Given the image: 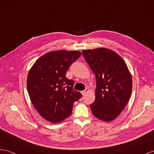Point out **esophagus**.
<instances>
[{"instance_id":"esophagus-1","label":"esophagus","mask_w":154,"mask_h":154,"mask_svg":"<svg viewBox=\"0 0 154 154\" xmlns=\"http://www.w3.org/2000/svg\"><path fill=\"white\" fill-rule=\"evenodd\" d=\"M88 91H89V89H88V88H86L85 90H84V91H82V94L83 95H85L86 93H87Z\"/></svg>"}]
</instances>
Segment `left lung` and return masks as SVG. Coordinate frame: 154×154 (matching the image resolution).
<instances>
[{"label": "left lung", "mask_w": 154, "mask_h": 154, "mask_svg": "<svg viewBox=\"0 0 154 154\" xmlns=\"http://www.w3.org/2000/svg\"><path fill=\"white\" fill-rule=\"evenodd\" d=\"M97 80L95 100L90 108L96 118L104 122L116 118L128 103L132 78L123 59L106 48L82 51Z\"/></svg>", "instance_id": "obj_1"}]
</instances>
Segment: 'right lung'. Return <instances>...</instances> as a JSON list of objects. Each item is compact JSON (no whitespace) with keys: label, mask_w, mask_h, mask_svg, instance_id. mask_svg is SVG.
<instances>
[{"label":"right lung","mask_w":154,"mask_h":154,"mask_svg":"<svg viewBox=\"0 0 154 154\" xmlns=\"http://www.w3.org/2000/svg\"><path fill=\"white\" fill-rule=\"evenodd\" d=\"M78 51H51L40 57L30 70L27 81L30 99L46 120L56 123L70 116L73 104L82 95L73 89L74 82L67 70L80 57Z\"/></svg>","instance_id":"add662e5"}]
</instances>
